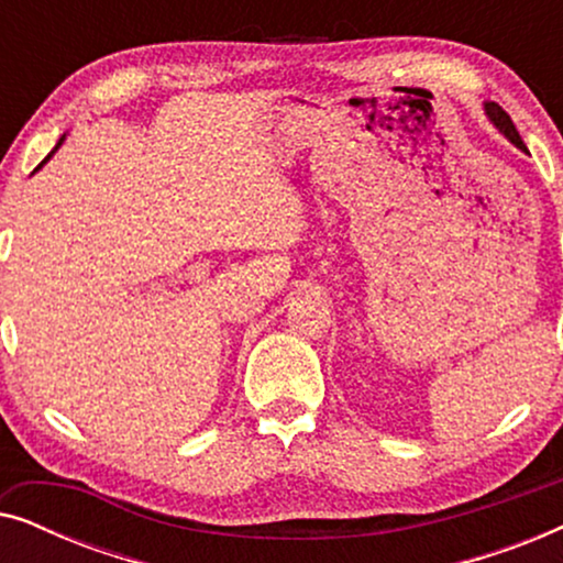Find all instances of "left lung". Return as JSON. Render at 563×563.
<instances>
[{"label":"left lung","mask_w":563,"mask_h":563,"mask_svg":"<svg viewBox=\"0 0 563 563\" xmlns=\"http://www.w3.org/2000/svg\"><path fill=\"white\" fill-rule=\"evenodd\" d=\"M484 110H487V118L492 120V125H495L499 133H503L507 141H510L512 145H518L520 151H526V143H522V137H520V133L518 130H515V125H512V120H510V114H507L503 107H499L497 102H487L484 104Z\"/></svg>","instance_id":"obj_1"}]
</instances>
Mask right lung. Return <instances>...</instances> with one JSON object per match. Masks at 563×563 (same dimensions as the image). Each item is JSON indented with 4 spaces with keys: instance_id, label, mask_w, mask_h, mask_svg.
<instances>
[{
    "instance_id": "right-lung-1",
    "label": "right lung",
    "mask_w": 563,
    "mask_h": 563,
    "mask_svg": "<svg viewBox=\"0 0 563 563\" xmlns=\"http://www.w3.org/2000/svg\"><path fill=\"white\" fill-rule=\"evenodd\" d=\"M64 141H66V135H60V141H58V143H56V148H53V151H51V153H48V156H45V158H43V161H41V164H37V168H41V166H43V164H45V161H48V158H51V156H53V153H56V151H58V148H60V143H64ZM37 168H35V172H37Z\"/></svg>"
}]
</instances>
